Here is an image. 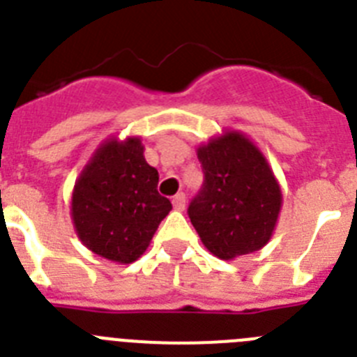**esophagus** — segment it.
Here are the masks:
<instances>
[{"instance_id":"esophagus-1","label":"esophagus","mask_w":357,"mask_h":357,"mask_svg":"<svg viewBox=\"0 0 357 357\" xmlns=\"http://www.w3.org/2000/svg\"><path fill=\"white\" fill-rule=\"evenodd\" d=\"M173 207H175L176 211H184V207H185V195L184 193H176L175 197H173Z\"/></svg>"}]
</instances>
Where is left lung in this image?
<instances>
[{
    "mask_svg": "<svg viewBox=\"0 0 357 357\" xmlns=\"http://www.w3.org/2000/svg\"><path fill=\"white\" fill-rule=\"evenodd\" d=\"M197 155L206 182L188 213L204 247L223 261L261 250L282 207L280 184L261 148L227 128L200 144Z\"/></svg>",
    "mask_w": 357,
    "mask_h": 357,
    "instance_id": "obj_1",
    "label": "left lung"
}]
</instances>
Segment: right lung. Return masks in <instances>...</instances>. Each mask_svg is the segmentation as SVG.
Returning <instances> with one entry per match:
<instances>
[{"instance_id": "right-lung-1", "label": "right lung", "mask_w": 357, "mask_h": 357, "mask_svg": "<svg viewBox=\"0 0 357 357\" xmlns=\"http://www.w3.org/2000/svg\"><path fill=\"white\" fill-rule=\"evenodd\" d=\"M157 182L159 172L144 159L139 135L103 141L73 188L71 220L82 245L112 263L139 259L172 211Z\"/></svg>"}]
</instances>
